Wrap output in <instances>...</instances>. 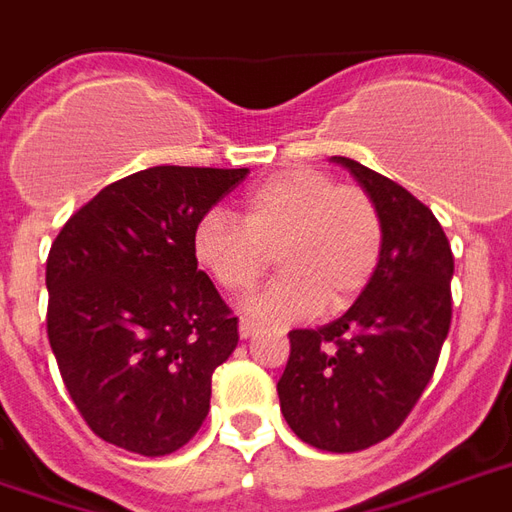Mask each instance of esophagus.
<instances>
[{"label": "esophagus", "instance_id": "esophagus-1", "mask_svg": "<svg viewBox=\"0 0 512 512\" xmlns=\"http://www.w3.org/2000/svg\"><path fill=\"white\" fill-rule=\"evenodd\" d=\"M257 331H260V325L252 323V320H241V323H238V336H241V339H252Z\"/></svg>", "mask_w": 512, "mask_h": 512}]
</instances>
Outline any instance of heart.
<instances>
[{
  "instance_id": "heart-1",
  "label": "heart",
  "mask_w": 512,
  "mask_h": 512,
  "mask_svg": "<svg viewBox=\"0 0 512 512\" xmlns=\"http://www.w3.org/2000/svg\"><path fill=\"white\" fill-rule=\"evenodd\" d=\"M380 208L363 189L331 173L290 168L246 192L241 219L208 211L192 230V252L225 293L244 295L263 279L271 255L282 268L246 301V314L293 323L339 312L358 298L380 266Z\"/></svg>"
}]
</instances>
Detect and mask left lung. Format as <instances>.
<instances>
[{
  "label": "left lung",
  "mask_w": 512,
  "mask_h": 512,
  "mask_svg": "<svg viewBox=\"0 0 512 512\" xmlns=\"http://www.w3.org/2000/svg\"><path fill=\"white\" fill-rule=\"evenodd\" d=\"M333 162L350 170L380 208V266L339 320L290 331L276 393L295 437L312 448L355 453L399 429L437 369L453 314V252L415 195L350 157Z\"/></svg>",
  "instance_id": "obj_1"
}]
</instances>
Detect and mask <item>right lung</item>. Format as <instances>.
Masks as SVG:
<instances>
[{
    "label": "right lung",
    "mask_w": 512,
    "mask_h": 512,
    "mask_svg": "<svg viewBox=\"0 0 512 512\" xmlns=\"http://www.w3.org/2000/svg\"><path fill=\"white\" fill-rule=\"evenodd\" d=\"M246 173L138 170L100 189L51 244L48 342L83 420L116 448L168 456L206 420L238 317L198 268L192 230Z\"/></svg>",
    "instance_id": "right-lung-1"
}]
</instances>
